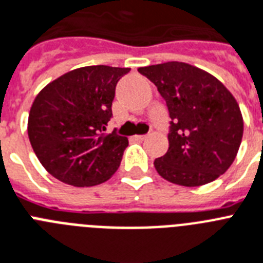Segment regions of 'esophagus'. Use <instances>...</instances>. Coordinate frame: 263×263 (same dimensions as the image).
Instances as JSON below:
<instances>
[{
  "mask_svg": "<svg viewBox=\"0 0 263 263\" xmlns=\"http://www.w3.org/2000/svg\"><path fill=\"white\" fill-rule=\"evenodd\" d=\"M145 138H146V136H144V134H141V136H134V140L137 141H144Z\"/></svg>",
  "mask_w": 263,
  "mask_h": 263,
  "instance_id": "esophagus-1",
  "label": "esophagus"
}]
</instances>
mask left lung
Masks as SVG:
<instances>
[{
	"label": "left lung",
	"mask_w": 263,
	"mask_h": 263,
	"mask_svg": "<svg viewBox=\"0 0 263 263\" xmlns=\"http://www.w3.org/2000/svg\"><path fill=\"white\" fill-rule=\"evenodd\" d=\"M171 117L168 152L155 160L158 175L183 186L204 185L234 162L243 136L235 98L211 73L181 62L141 67Z\"/></svg>",
	"instance_id": "obj_1"
}]
</instances>
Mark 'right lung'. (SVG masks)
Here are the masks:
<instances>
[{
	"mask_svg": "<svg viewBox=\"0 0 263 263\" xmlns=\"http://www.w3.org/2000/svg\"><path fill=\"white\" fill-rule=\"evenodd\" d=\"M130 68L88 66L64 73L39 92L28 136L39 161L73 186L105 183L119 168L126 137L105 133L118 80Z\"/></svg>",
	"mask_w": 263,
	"mask_h": 263,
	"instance_id": "right-lung-1",
	"label": "right lung"
}]
</instances>
